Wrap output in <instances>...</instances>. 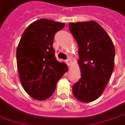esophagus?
Returning <instances> with one entry per match:
<instances>
[{"label": "esophagus", "instance_id": "esophagus-1", "mask_svg": "<svg viewBox=\"0 0 125 125\" xmlns=\"http://www.w3.org/2000/svg\"><path fill=\"white\" fill-rule=\"evenodd\" d=\"M65 62H66V63L68 64V65H69V66H71L72 65V60L70 59V58H68V59H67V60H65Z\"/></svg>", "mask_w": 125, "mask_h": 125}]
</instances>
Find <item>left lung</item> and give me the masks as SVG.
<instances>
[{"label":"left lung","mask_w":125,"mask_h":125,"mask_svg":"<svg viewBox=\"0 0 125 125\" xmlns=\"http://www.w3.org/2000/svg\"><path fill=\"white\" fill-rule=\"evenodd\" d=\"M69 29L78 45L81 73L80 80L72 87V93L81 102H91L102 95L113 72L114 44L94 21L70 23Z\"/></svg>","instance_id":"8db88e82"}]
</instances>
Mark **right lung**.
Wrapping results in <instances>:
<instances>
[{
    "label": "right lung",
    "instance_id": "obj_1",
    "mask_svg": "<svg viewBox=\"0 0 125 125\" xmlns=\"http://www.w3.org/2000/svg\"><path fill=\"white\" fill-rule=\"evenodd\" d=\"M64 23L41 19L28 26L17 46L19 77L26 93L34 99L44 100L54 93L56 84L68 66L58 62L53 47L54 36Z\"/></svg>",
    "mask_w": 125,
    "mask_h": 125
}]
</instances>
